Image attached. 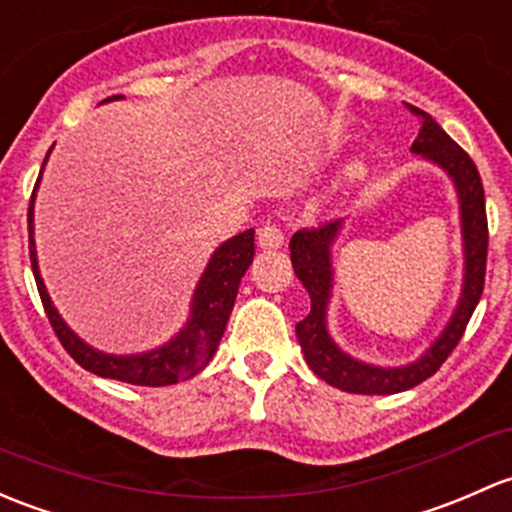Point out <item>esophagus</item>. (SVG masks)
<instances>
[{
  "instance_id": "34e87169",
  "label": "esophagus",
  "mask_w": 512,
  "mask_h": 512,
  "mask_svg": "<svg viewBox=\"0 0 512 512\" xmlns=\"http://www.w3.org/2000/svg\"><path fill=\"white\" fill-rule=\"evenodd\" d=\"M257 245L262 247V250H279V247L284 245V235L282 230L277 228V225H262L260 230H257Z\"/></svg>"
}]
</instances>
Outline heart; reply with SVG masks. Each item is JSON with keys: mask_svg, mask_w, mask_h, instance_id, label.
Returning a JSON list of instances; mask_svg holds the SVG:
<instances>
[{"mask_svg": "<svg viewBox=\"0 0 512 512\" xmlns=\"http://www.w3.org/2000/svg\"><path fill=\"white\" fill-rule=\"evenodd\" d=\"M368 171H370V161L368 159H365V157H353L346 166H343L341 171H338L336 176H333L331 184L324 188V196H321V198H324V201H328V198H333V196H336V193H341V191H346V188L360 184V181H363L365 176H368Z\"/></svg>", "mask_w": 512, "mask_h": 512, "instance_id": "b5f03b06", "label": "heart"}]
</instances>
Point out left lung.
Masks as SVG:
<instances>
[{"label": "left lung", "instance_id": "1", "mask_svg": "<svg viewBox=\"0 0 512 512\" xmlns=\"http://www.w3.org/2000/svg\"><path fill=\"white\" fill-rule=\"evenodd\" d=\"M407 110L419 117V134L410 147L412 154L439 166L451 179L456 198H459L461 247H464L461 294L456 309L451 311V319L441 328L432 346L405 365L365 363V360L343 351L328 331V304L333 297V242L341 235L346 220H333L316 230H299L289 242L294 274L304 284L311 299V311L297 324V338L306 363L328 385L343 392H353V395H395V392H405L424 383L429 375L437 373L441 363L449 358V353L464 336L466 324L483 294V282H486V198H483V184L476 164L434 122L432 115L414 105H407Z\"/></svg>", "mask_w": 512, "mask_h": 512}]
</instances>
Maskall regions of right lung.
I'll return each mask as SVG.
<instances>
[{
    "label": "right lung",
    "mask_w": 512,
    "mask_h": 512,
    "mask_svg": "<svg viewBox=\"0 0 512 512\" xmlns=\"http://www.w3.org/2000/svg\"><path fill=\"white\" fill-rule=\"evenodd\" d=\"M112 100H122V95H112V98L102 102ZM48 154H51V149H48ZM48 154L46 159H43V166H46ZM39 184L41 176L39 181H36L34 193H31L29 206L31 270H34L36 287H39L48 321H51L58 341L63 343V348H66L68 353H71L75 363H78L80 368L90 370V373L100 375V378L120 380V383L144 387L174 385L201 373L208 365V360L215 355V348H218L220 338H223L225 333V326H228L230 311H233L235 297H238L242 274H245L247 267L252 265V257H255V230L250 228L245 230V233L233 235V238L220 242V245L215 247L206 270H203L196 289H193L186 324L179 328L176 336H171L169 341L161 343V346L149 348V351L142 353H105L93 348L90 343H85L83 338L63 321V316L58 314L51 297H48V289L41 279L34 240V201Z\"/></svg>",
    "instance_id": "obj_1"
}]
</instances>
